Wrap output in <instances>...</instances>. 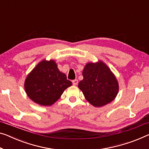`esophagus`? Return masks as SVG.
<instances>
[{
    "label": "esophagus",
    "mask_w": 149,
    "mask_h": 149,
    "mask_svg": "<svg viewBox=\"0 0 149 149\" xmlns=\"http://www.w3.org/2000/svg\"><path fill=\"white\" fill-rule=\"evenodd\" d=\"M73 85H77V84H78V80L77 79H74L73 80V81H72Z\"/></svg>",
    "instance_id": "obj_1"
}]
</instances>
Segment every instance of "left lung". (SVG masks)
Masks as SVG:
<instances>
[{
  "label": "left lung",
  "mask_w": 149,
  "mask_h": 149,
  "mask_svg": "<svg viewBox=\"0 0 149 149\" xmlns=\"http://www.w3.org/2000/svg\"><path fill=\"white\" fill-rule=\"evenodd\" d=\"M83 79L79 88L93 106L100 107L114 99L118 91L115 77L104 63H88L82 71Z\"/></svg>",
  "instance_id": "left-lung-1"
}]
</instances>
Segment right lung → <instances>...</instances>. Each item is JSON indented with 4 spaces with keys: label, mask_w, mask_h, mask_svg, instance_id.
Here are the masks:
<instances>
[{
    "label": "right lung",
    "mask_w": 149,
    "mask_h": 149,
    "mask_svg": "<svg viewBox=\"0 0 149 149\" xmlns=\"http://www.w3.org/2000/svg\"><path fill=\"white\" fill-rule=\"evenodd\" d=\"M71 85V81L59 71L54 61H41L27 76L24 82L29 97L42 106L54 103L64 91Z\"/></svg>",
    "instance_id": "1"
}]
</instances>
